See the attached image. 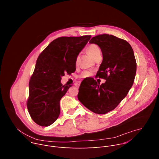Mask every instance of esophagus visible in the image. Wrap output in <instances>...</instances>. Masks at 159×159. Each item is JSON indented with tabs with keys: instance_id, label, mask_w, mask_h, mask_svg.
Here are the masks:
<instances>
[{
	"instance_id": "34e87169",
	"label": "esophagus",
	"mask_w": 159,
	"mask_h": 159,
	"mask_svg": "<svg viewBox=\"0 0 159 159\" xmlns=\"http://www.w3.org/2000/svg\"><path fill=\"white\" fill-rule=\"evenodd\" d=\"M75 85H76L77 87H79V86L80 85V82H77L75 84Z\"/></svg>"
}]
</instances>
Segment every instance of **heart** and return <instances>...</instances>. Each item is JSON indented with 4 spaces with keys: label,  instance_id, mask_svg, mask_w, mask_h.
Wrapping results in <instances>:
<instances>
[{
    "label": "heart",
    "instance_id": "obj_1",
    "mask_svg": "<svg viewBox=\"0 0 159 159\" xmlns=\"http://www.w3.org/2000/svg\"><path fill=\"white\" fill-rule=\"evenodd\" d=\"M87 51H88L89 53L90 54V55L93 58H94L95 56H96L98 54L101 53L100 48L97 46V45H96L94 44H90L87 48ZM76 63H77V60H76ZM91 74H92L90 72H87V71L84 72L80 75V77L81 78H87L88 77H90V75H91Z\"/></svg>",
    "mask_w": 159,
    "mask_h": 159
}]
</instances>
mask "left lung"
Listing matches in <instances>:
<instances>
[{
    "mask_svg": "<svg viewBox=\"0 0 159 159\" xmlns=\"http://www.w3.org/2000/svg\"><path fill=\"white\" fill-rule=\"evenodd\" d=\"M89 43L101 50L103 60L96 77L106 81L100 85L94 78L83 80L77 97L90 111L104 115L115 109L128 94L134 82L137 62L131 45L113 35H98Z\"/></svg>",
    "mask_w": 159,
    "mask_h": 159,
    "instance_id": "left-lung-1",
    "label": "left lung"
}]
</instances>
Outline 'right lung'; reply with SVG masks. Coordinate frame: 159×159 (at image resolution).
Returning <instances> with one entry per match:
<instances>
[{
  "label": "right lung",
  "instance_id": "1",
  "mask_svg": "<svg viewBox=\"0 0 159 159\" xmlns=\"http://www.w3.org/2000/svg\"><path fill=\"white\" fill-rule=\"evenodd\" d=\"M90 36L60 37L52 41L38 57L29 83L28 112L38 125L53 124L60 113V101L72 85H63L61 77L76 70V60Z\"/></svg>",
  "mask_w": 159,
  "mask_h": 159
}]
</instances>
